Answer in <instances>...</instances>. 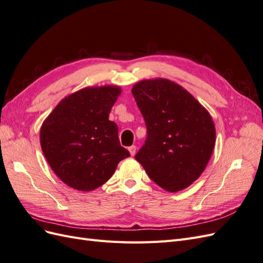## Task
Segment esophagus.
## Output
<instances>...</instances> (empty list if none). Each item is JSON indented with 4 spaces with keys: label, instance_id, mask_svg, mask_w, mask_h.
Returning a JSON list of instances; mask_svg holds the SVG:
<instances>
[{
    "label": "esophagus",
    "instance_id": "obj_1",
    "mask_svg": "<svg viewBox=\"0 0 263 263\" xmlns=\"http://www.w3.org/2000/svg\"><path fill=\"white\" fill-rule=\"evenodd\" d=\"M136 146H135V145H133V146H130L129 148H128V150H129V153H130V155L132 156H134L135 154H136Z\"/></svg>",
    "mask_w": 263,
    "mask_h": 263
}]
</instances>
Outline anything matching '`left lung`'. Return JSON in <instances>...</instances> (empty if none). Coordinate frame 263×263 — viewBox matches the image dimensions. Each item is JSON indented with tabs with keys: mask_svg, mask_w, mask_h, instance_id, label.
Here are the masks:
<instances>
[{
	"mask_svg": "<svg viewBox=\"0 0 263 263\" xmlns=\"http://www.w3.org/2000/svg\"><path fill=\"white\" fill-rule=\"evenodd\" d=\"M132 93L147 128L135 159L162 189L187 187L213 153L216 133L211 115L186 90L165 79L138 82Z\"/></svg>",
	"mask_w": 263,
	"mask_h": 263,
	"instance_id": "1",
	"label": "left lung"
}]
</instances>
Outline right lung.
I'll use <instances>...</instances> for the list:
<instances>
[{
  "instance_id": "right-lung-1",
  "label": "right lung",
  "mask_w": 263,
  "mask_h": 263,
  "mask_svg": "<svg viewBox=\"0 0 263 263\" xmlns=\"http://www.w3.org/2000/svg\"><path fill=\"white\" fill-rule=\"evenodd\" d=\"M121 89L86 87L63 99L41 129L43 153L57 177L79 191H92L113 176L129 151L119 144L108 114Z\"/></svg>"
}]
</instances>
